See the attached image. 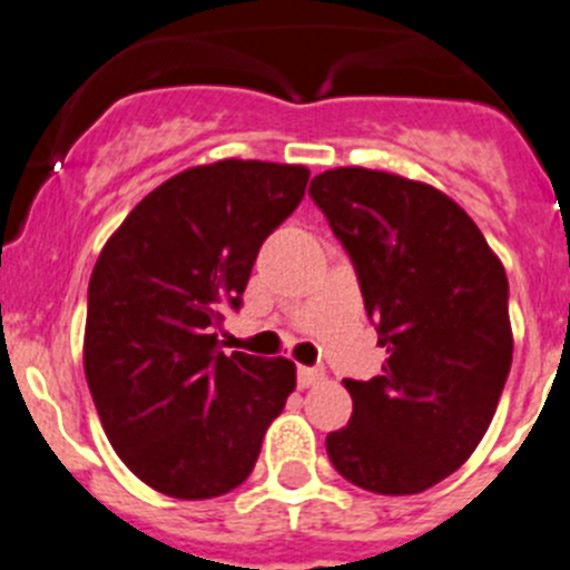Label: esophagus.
I'll use <instances>...</instances> for the list:
<instances>
[{"label":"esophagus","instance_id":"34e87169","mask_svg":"<svg viewBox=\"0 0 570 570\" xmlns=\"http://www.w3.org/2000/svg\"><path fill=\"white\" fill-rule=\"evenodd\" d=\"M320 381H323V370H317V367H297V384H301L303 390H306V386L320 384Z\"/></svg>","mask_w":570,"mask_h":570}]
</instances>
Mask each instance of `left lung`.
Returning <instances> with one entry per match:
<instances>
[{
    "label": "left lung",
    "instance_id": "8db88e82",
    "mask_svg": "<svg viewBox=\"0 0 570 570\" xmlns=\"http://www.w3.org/2000/svg\"><path fill=\"white\" fill-rule=\"evenodd\" d=\"M308 195L390 353L381 375L345 379L353 414L325 438L331 465L370 493L429 490L473 454L510 375L504 267L476 223L417 180L340 167Z\"/></svg>",
    "mask_w": 570,
    "mask_h": 570
}]
</instances>
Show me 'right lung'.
Returning a JSON list of instances; mask_svg holds the SVG:
<instances>
[{
	"label": "right lung",
	"mask_w": 570,
	"mask_h": 570,
	"mask_svg": "<svg viewBox=\"0 0 570 570\" xmlns=\"http://www.w3.org/2000/svg\"><path fill=\"white\" fill-rule=\"evenodd\" d=\"M306 167H191L138 203L94 264L82 364L119 460L173 499H214L250 476L295 390L289 358L225 356L264 239L301 206Z\"/></svg>",
	"instance_id": "obj_1"
}]
</instances>
